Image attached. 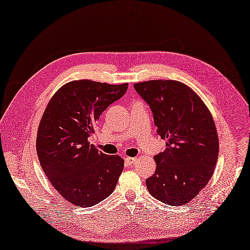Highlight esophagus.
<instances>
[{
	"mask_svg": "<svg viewBox=\"0 0 250 250\" xmlns=\"http://www.w3.org/2000/svg\"><path fill=\"white\" fill-rule=\"evenodd\" d=\"M125 163L127 166H132V164H135L137 162V158H132V157H126L125 158Z\"/></svg>",
	"mask_w": 250,
	"mask_h": 250,
	"instance_id": "1",
	"label": "esophagus"
}]
</instances>
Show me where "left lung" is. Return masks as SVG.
Returning a JSON list of instances; mask_svg holds the SVG:
<instances>
[{
	"label": "left lung",
	"instance_id": "obj_1",
	"mask_svg": "<svg viewBox=\"0 0 250 250\" xmlns=\"http://www.w3.org/2000/svg\"><path fill=\"white\" fill-rule=\"evenodd\" d=\"M153 112L167 148L155 156L156 172L146 179L149 193L169 206H181L208 184L218 157V138L208 108L191 88L176 81L133 83Z\"/></svg>",
	"mask_w": 250,
	"mask_h": 250
}]
</instances>
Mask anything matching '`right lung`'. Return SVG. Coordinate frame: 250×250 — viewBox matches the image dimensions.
<instances>
[{
  "instance_id": "obj_1",
  "label": "right lung",
  "mask_w": 250,
  "mask_h": 250,
  "mask_svg": "<svg viewBox=\"0 0 250 250\" xmlns=\"http://www.w3.org/2000/svg\"><path fill=\"white\" fill-rule=\"evenodd\" d=\"M127 88L128 83L71 82L54 94L42 115L37 136L41 167L60 195L73 205L94 206L117 187L124 160L97 150L88 139L101 114Z\"/></svg>"
}]
</instances>
